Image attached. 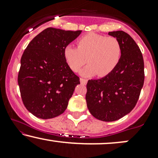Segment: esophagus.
<instances>
[{
	"label": "esophagus",
	"instance_id": "1",
	"mask_svg": "<svg viewBox=\"0 0 158 158\" xmlns=\"http://www.w3.org/2000/svg\"><path fill=\"white\" fill-rule=\"evenodd\" d=\"M80 82H81V84H82V85H86L87 82H88V81H87L86 79H82V78H80Z\"/></svg>",
	"mask_w": 158,
	"mask_h": 158
}]
</instances>
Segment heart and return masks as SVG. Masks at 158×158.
I'll use <instances>...</instances> for the list:
<instances>
[{"label":"heart","mask_w":158,"mask_h":158,"mask_svg":"<svg viewBox=\"0 0 158 158\" xmlns=\"http://www.w3.org/2000/svg\"><path fill=\"white\" fill-rule=\"evenodd\" d=\"M78 48L68 45L63 55L68 66L73 72L79 71L83 65H89L80 72L82 77L97 75L106 77L114 71L122 55L120 43L116 38L106 37L97 33L87 34L77 41Z\"/></svg>","instance_id":"heart-1"}]
</instances>
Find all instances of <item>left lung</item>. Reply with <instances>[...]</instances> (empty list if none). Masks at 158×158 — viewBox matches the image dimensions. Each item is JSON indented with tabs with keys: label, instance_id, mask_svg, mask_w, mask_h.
Segmentation results:
<instances>
[{
	"label": "left lung",
	"instance_id": "8db88e82",
	"mask_svg": "<svg viewBox=\"0 0 158 158\" xmlns=\"http://www.w3.org/2000/svg\"><path fill=\"white\" fill-rule=\"evenodd\" d=\"M108 35L120 43V60L112 73L88 80L85 97L90 113L105 122L116 121L129 114L144 83L143 55L134 39L121 30L109 32Z\"/></svg>",
	"mask_w": 158,
	"mask_h": 158
}]
</instances>
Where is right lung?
<instances>
[{"mask_svg": "<svg viewBox=\"0 0 158 158\" xmlns=\"http://www.w3.org/2000/svg\"><path fill=\"white\" fill-rule=\"evenodd\" d=\"M81 32L49 27L23 52L18 83L23 105L38 118L51 119L64 113L76 86L80 84L63 51Z\"/></svg>", "mask_w": 158, "mask_h": 158, "instance_id": "add662e5", "label": "right lung"}]
</instances>
